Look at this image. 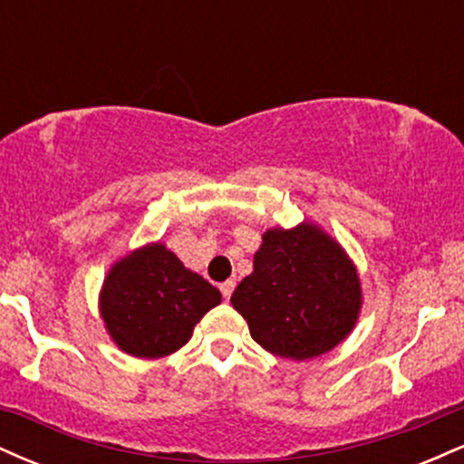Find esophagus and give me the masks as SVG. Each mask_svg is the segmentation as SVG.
<instances>
[{
    "mask_svg": "<svg viewBox=\"0 0 464 464\" xmlns=\"http://www.w3.org/2000/svg\"><path fill=\"white\" fill-rule=\"evenodd\" d=\"M233 290H236V281H233V279H228V281H225V284H220V292H222V296H225V301L231 299Z\"/></svg>",
    "mask_w": 464,
    "mask_h": 464,
    "instance_id": "1",
    "label": "esophagus"
}]
</instances>
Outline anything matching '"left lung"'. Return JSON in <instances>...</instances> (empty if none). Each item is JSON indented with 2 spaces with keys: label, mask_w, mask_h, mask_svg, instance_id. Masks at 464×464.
I'll return each mask as SVG.
<instances>
[{
  "label": "left lung",
  "mask_w": 464,
  "mask_h": 464,
  "mask_svg": "<svg viewBox=\"0 0 464 464\" xmlns=\"http://www.w3.org/2000/svg\"><path fill=\"white\" fill-rule=\"evenodd\" d=\"M250 335L270 353L307 360L327 353L355 327L358 270L343 246L312 222L268 228L253 273L231 296Z\"/></svg>",
  "instance_id": "left-lung-1"
}]
</instances>
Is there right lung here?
<instances>
[{
    "instance_id": "add662e5",
    "label": "right lung",
    "mask_w": 464,
    "mask_h": 464,
    "mask_svg": "<svg viewBox=\"0 0 464 464\" xmlns=\"http://www.w3.org/2000/svg\"><path fill=\"white\" fill-rule=\"evenodd\" d=\"M222 301L161 242L113 264L100 292V314L113 343L135 358H163L183 347L196 323Z\"/></svg>"
}]
</instances>
